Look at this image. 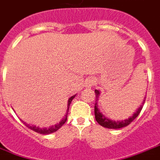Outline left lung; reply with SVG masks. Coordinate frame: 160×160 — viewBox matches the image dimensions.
I'll list each match as a JSON object with an SVG mask.
<instances>
[{
    "instance_id": "left-lung-1",
    "label": "left lung",
    "mask_w": 160,
    "mask_h": 160,
    "mask_svg": "<svg viewBox=\"0 0 160 160\" xmlns=\"http://www.w3.org/2000/svg\"><path fill=\"white\" fill-rule=\"evenodd\" d=\"M95 93H96V103H95V117H96V120L98 122V124L101 125L103 128H112V129H118V128H125L128 125L135 119L138 115L139 113L141 112L142 107L141 106L135 114H133L132 117H130L128 119H125V120H121V121H115V120H111L109 118H105L102 113L100 112V111L98 110L97 108V101H98V97L100 95V92L96 89L95 90Z\"/></svg>"
}]
</instances>
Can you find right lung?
<instances>
[{
    "label": "right lung",
    "mask_w": 160,
    "mask_h": 160,
    "mask_svg": "<svg viewBox=\"0 0 160 160\" xmlns=\"http://www.w3.org/2000/svg\"><path fill=\"white\" fill-rule=\"evenodd\" d=\"M75 96H72V97H71L69 99V101H68V110L67 111H69V106L70 104H71V102H72V99L74 98ZM67 114L68 113H66V115H65V117L59 122V123H58L57 125H54V126H52V127H49V128H38V127H36V126H31V125L29 124H26V123H25V126L27 127V128H29L30 129L33 130V131H35L36 133H39V134H42V135H48V134H51V133H54V132H56V131H58L62 126H63L64 123H65V121L67 120Z\"/></svg>",
    "instance_id": "1"
}]
</instances>
